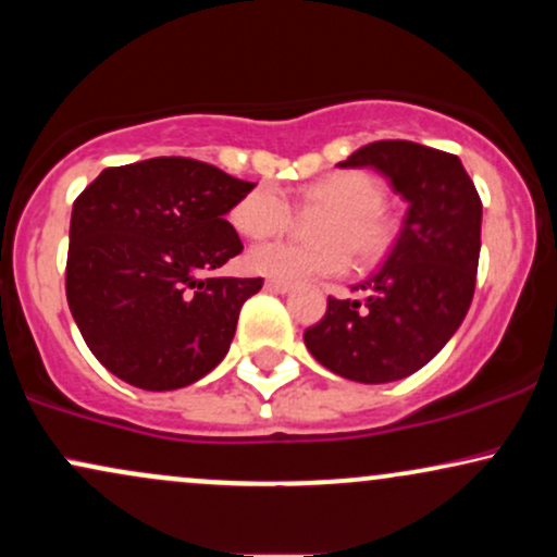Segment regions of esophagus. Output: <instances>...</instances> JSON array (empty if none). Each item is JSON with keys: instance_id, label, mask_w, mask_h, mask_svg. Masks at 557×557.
Masks as SVG:
<instances>
[{"instance_id": "esophagus-1", "label": "esophagus", "mask_w": 557, "mask_h": 557, "mask_svg": "<svg viewBox=\"0 0 557 557\" xmlns=\"http://www.w3.org/2000/svg\"><path fill=\"white\" fill-rule=\"evenodd\" d=\"M264 287L270 293H290L293 285L290 283H283V280H267Z\"/></svg>"}]
</instances>
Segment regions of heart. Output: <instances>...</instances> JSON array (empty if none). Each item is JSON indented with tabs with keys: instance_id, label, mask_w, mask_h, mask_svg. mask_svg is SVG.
<instances>
[{
	"instance_id": "1",
	"label": "heart",
	"mask_w": 557,
	"mask_h": 557,
	"mask_svg": "<svg viewBox=\"0 0 557 557\" xmlns=\"http://www.w3.org/2000/svg\"><path fill=\"white\" fill-rule=\"evenodd\" d=\"M298 207L327 212L317 222L319 243H261L246 257L253 274L300 283L345 272L350 257L359 267H374L393 248L395 225L385 212V185L369 172H330L298 190ZM230 222L246 238H274L293 225V207L272 183H261L235 203Z\"/></svg>"
}]
</instances>
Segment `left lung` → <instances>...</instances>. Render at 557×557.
Here are the masks:
<instances>
[{"label":"left lung","mask_w":557,"mask_h":557,"mask_svg":"<svg viewBox=\"0 0 557 557\" xmlns=\"http://www.w3.org/2000/svg\"><path fill=\"white\" fill-rule=\"evenodd\" d=\"M343 168H374L408 201L385 264L356 285L367 298H327V314L304 332L330 372L382 385L419 372L474 298L482 248V198L461 159L413 140H374Z\"/></svg>","instance_id":"8db88e82"}]
</instances>
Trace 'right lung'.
<instances>
[{"label":"right lung","mask_w":557,"mask_h":557,"mask_svg":"<svg viewBox=\"0 0 557 557\" xmlns=\"http://www.w3.org/2000/svg\"><path fill=\"white\" fill-rule=\"evenodd\" d=\"M257 183L188 157L107 168L75 198L65 293L91 354L140 389H177L225 359L261 277H203L238 257L225 214Z\"/></svg>","instance_id":"add662e5"}]
</instances>
